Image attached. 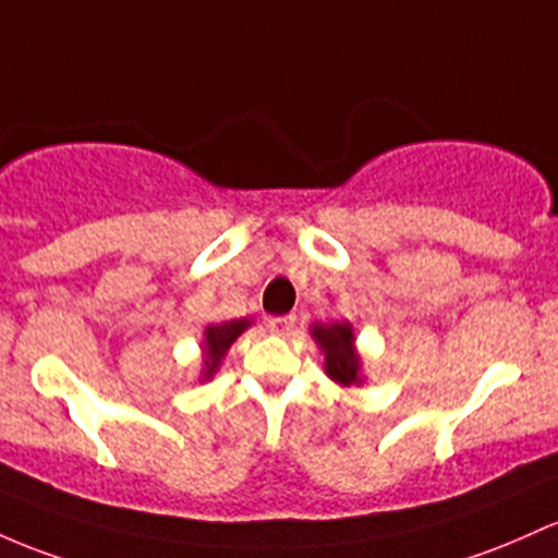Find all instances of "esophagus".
Returning <instances> with one entry per match:
<instances>
[{"label": "esophagus", "instance_id": "esophagus-1", "mask_svg": "<svg viewBox=\"0 0 558 558\" xmlns=\"http://www.w3.org/2000/svg\"><path fill=\"white\" fill-rule=\"evenodd\" d=\"M293 326H296V315H280V317H269V330L278 336H289Z\"/></svg>", "mask_w": 558, "mask_h": 558}]
</instances>
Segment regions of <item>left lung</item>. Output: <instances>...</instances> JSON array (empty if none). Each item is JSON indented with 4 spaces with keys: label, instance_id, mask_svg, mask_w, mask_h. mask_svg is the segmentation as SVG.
I'll return each mask as SVG.
<instances>
[{
    "label": "left lung",
    "instance_id": "8db88e82",
    "mask_svg": "<svg viewBox=\"0 0 558 558\" xmlns=\"http://www.w3.org/2000/svg\"><path fill=\"white\" fill-rule=\"evenodd\" d=\"M310 336L323 352V371L339 387H363V357L354 344L352 323H312Z\"/></svg>",
    "mask_w": 558,
    "mask_h": 558
}]
</instances>
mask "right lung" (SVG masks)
Returning a JSON list of instances; mask_svg holds the SVG:
<instances>
[{"label":"right lung","instance_id":"1","mask_svg":"<svg viewBox=\"0 0 558 558\" xmlns=\"http://www.w3.org/2000/svg\"><path fill=\"white\" fill-rule=\"evenodd\" d=\"M251 317H241V320H228V323H211L204 328V339H201V376L198 381H211L214 373L222 365L225 354L230 352V347L235 344L238 336L243 330L251 328Z\"/></svg>","mask_w":558,"mask_h":558}]
</instances>
